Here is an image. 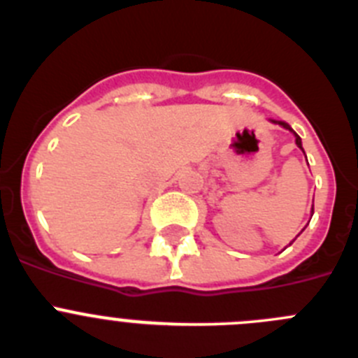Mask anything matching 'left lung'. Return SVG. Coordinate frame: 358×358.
<instances>
[{"label": "left lung", "mask_w": 358, "mask_h": 358, "mask_svg": "<svg viewBox=\"0 0 358 358\" xmlns=\"http://www.w3.org/2000/svg\"><path fill=\"white\" fill-rule=\"evenodd\" d=\"M278 123H280L281 127H285V129H289V131H290V132H294V131H292V129H290V125H287V123H283V122H278ZM294 136H296V145H297V147H299V148H301V150H303V145H301V138H299V136H297V134H296V132H294ZM303 152H305V150H303ZM312 213H314V206H312Z\"/></svg>", "instance_id": "left-lung-1"}]
</instances>
